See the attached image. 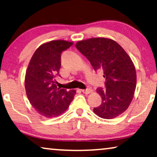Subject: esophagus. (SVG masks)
Returning a JSON list of instances; mask_svg holds the SVG:
<instances>
[{
  "mask_svg": "<svg viewBox=\"0 0 157 157\" xmlns=\"http://www.w3.org/2000/svg\"><path fill=\"white\" fill-rule=\"evenodd\" d=\"M92 89L89 88V89H86V90H82V92L84 94H90L92 92Z\"/></svg>",
  "mask_w": 157,
  "mask_h": 157,
  "instance_id": "obj_1",
  "label": "esophagus"
}]
</instances>
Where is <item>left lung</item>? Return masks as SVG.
Wrapping results in <instances>:
<instances>
[{"instance_id":"obj_1","label":"left lung","mask_w":157,"mask_h":157,"mask_svg":"<svg viewBox=\"0 0 157 157\" xmlns=\"http://www.w3.org/2000/svg\"><path fill=\"white\" fill-rule=\"evenodd\" d=\"M75 46L94 70L102 72L106 78L105 88L97 89L102 103L94 112L105 119L121 115L129 106L136 88V71L130 56L110 39H89L78 41Z\"/></svg>"}]
</instances>
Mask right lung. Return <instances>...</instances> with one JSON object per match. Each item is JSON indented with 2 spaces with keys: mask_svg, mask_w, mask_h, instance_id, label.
<instances>
[{
  "mask_svg": "<svg viewBox=\"0 0 157 157\" xmlns=\"http://www.w3.org/2000/svg\"><path fill=\"white\" fill-rule=\"evenodd\" d=\"M73 44L63 40L42 44L32 56L25 75V90L29 102L41 115L53 118L66 111L76 92L58 87L61 53Z\"/></svg>",
  "mask_w": 157,
  "mask_h": 157,
  "instance_id": "obj_1",
  "label": "right lung"
}]
</instances>
